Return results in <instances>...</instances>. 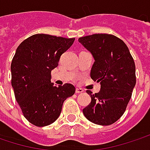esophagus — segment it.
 <instances>
[{
	"mask_svg": "<svg viewBox=\"0 0 150 150\" xmlns=\"http://www.w3.org/2000/svg\"><path fill=\"white\" fill-rule=\"evenodd\" d=\"M83 92V89H81V88H76V90H75V93H77V94L82 93Z\"/></svg>",
	"mask_w": 150,
	"mask_h": 150,
	"instance_id": "obj_1",
	"label": "esophagus"
}]
</instances>
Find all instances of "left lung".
I'll use <instances>...</instances> for the list:
<instances>
[{
  "label": "left lung",
  "instance_id": "left-lung-1",
  "mask_svg": "<svg viewBox=\"0 0 150 150\" xmlns=\"http://www.w3.org/2000/svg\"><path fill=\"white\" fill-rule=\"evenodd\" d=\"M78 41L93 55L90 75L100 83L98 93L86 91L92 100L84 115L94 124L111 125L124 114L136 85L133 58L124 41L112 35L95 34Z\"/></svg>",
  "mask_w": 150,
  "mask_h": 150
}]
</instances>
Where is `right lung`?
Here are the masks:
<instances>
[{"mask_svg":"<svg viewBox=\"0 0 150 150\" xmlns=\"http://www.w3.org/2000/svg\"><path fill=\"white\" fill-rule=\"evenodd\" d=\"M75 38L36 34L16 50L12 64V86L24 117L36 127H46L59 117L67 98L74 95L71 84L55 86L51 72Z\"/></svg>","mask_w":150,"mask_h":150,"instance_id":"add662e5","label":"right lung"}]
</instances>
